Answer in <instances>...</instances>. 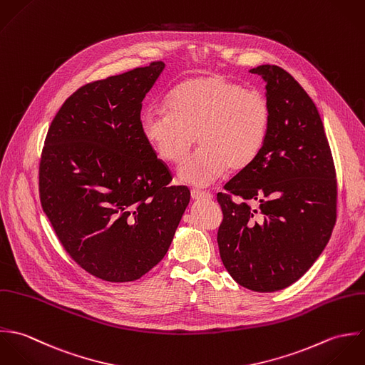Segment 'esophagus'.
<instances>
[{"label":"esophagus","instance_id":"1","mask_svg":"<svg viewBox=\"0 0 365 365\" xmlns=\"http://www.w3.org/2000/svg\"><path fill=\"white\" fill-rule=\"evenodd\" d=\"M190 195H192V199H193V200H206V199H210V197H212V195H210L209 192H206V190H199V189H193V190L190 192Z\"/></svg>","mask_w":365,"mask_h":365}]
</instances>
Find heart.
Listing matches in <instances>:
<instances>
[{
	"instance_id": "b5f03b06",
	"label": "heart",
	"mask_w": 365,
	"mask_h": 365,
	"mask_svg": "<svg viewBox=\"0 0 365 365\" xmlns=\"http://www.w3.org/2000/svg\"><path fill=\"white\" fill-rule=\"evenodd\" d=\"M168 111H148L140 120L148 146L163 162L180 165L196 141L200 150L179 170L185 183L207 186L227 170L248 169L264 149L272 121L267 96L221 74L179 83Z\"/></svg>"
}]
</instances>
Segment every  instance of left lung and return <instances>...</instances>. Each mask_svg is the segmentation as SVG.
Listing matches in <instances>:
<instances>
[{"label": "left lung", "mask_w": 365, "mask_h": 365, "mask_svg": "<svg viewBox=\"0 0 365 365\" xmlns=\"http://www.w3.org/2000/svg\"><path fill=\"white\" fill-rule=\"evenodd\" d=\"M267 81L272 121L257 160L217 195L221 261L241 287L285 289L319 258L337 213V179L320 114L287 71H250Z\"/></svg>", "instance_id": "left-lung-1"}]
</instances>
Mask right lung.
<instances>
[{"label":"right lung","instance_id":"obj_1","mask_svg":"<svg viewBox=\"0 0 365 365\" xmlns=\"http://www.w3.org/2000/svg\"><path fill=\"white\" fill-rule=\"evenodd\" d=\"M165 65L87 83L56 113L39 160V197L77 265L108 282L140 279L168 252L189 205L140 127Z\"/></svg>","mask_w":365,"mask_h":365}]
</instances>
